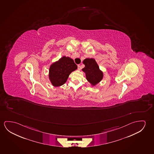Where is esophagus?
I'll list each match as a JSON object with an SVG mask.
<instances>
[{
  "label": "esophagus",
  "mask_w": 154,
  "mask_h": 154,
  "mask_svg": "<svg viewBox=\"0 0 154 154\" xmlns=\"http://www.w3.org/2000/svg\"><path fill=\"white\" fill-rule=\"evenodd\" d=\"M78 70H81V68H82V67H81V66L80 64H78Z\"/></svg>",
  "instance_id": "1"
}]
</instances>
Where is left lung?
Masks as SVG:
<instances>
[{"label": "left lung", "instance_id": "obj_1", "mask_svg": "<svg viewBox=\"0 0 154 154\" xmlns=\"http://www.w3.org/2000/svg\"><path fill=\"white\" fill-rule=\"evenodd\" d=\"M85 66L82 69L86 73V79L93 85H95L102 80L103 73L100 71L99 67L94 59H86L83 61Z\"/></svg>", "mask_w": 154, "mask_h": 154}]
</instances>
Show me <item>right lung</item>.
Masks as SVG:
<instances>
[{"label":"right lung","mask_w":154,"mask_h":154,"mask_svg":"<svg viewBox=\"0 0 154 154\" xmlns=\"http://www.w3.org/2000/svg\"><path fill=\"white\" fill-rule=\"evenodd\" d=\"M77 66L72 59L63 57L50 66L49 77L53 85L60 86L66 82L69 75L75 70Z\"/></svg>","instance_id":"add662e5"}]
</instances>
